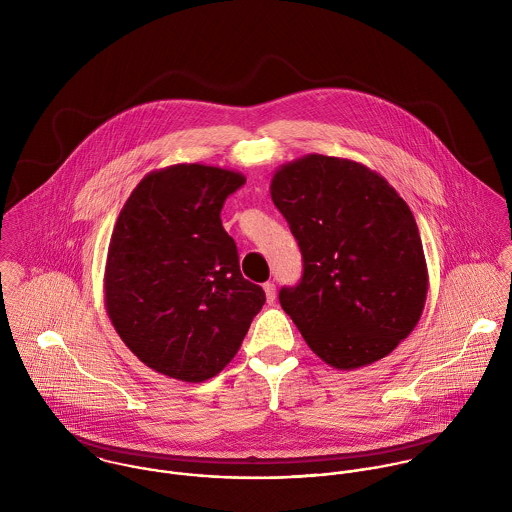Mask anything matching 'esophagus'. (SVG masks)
<instances>
[{
	"mask_svg": "<svg viewBox=\"0 0 512 512\" xmlns=\"http://www.w3.org/2000/svg\"><path fill=\"white\" fill-rule=\"evenodd\" d=\"M264 292H266L268 303H274V301H276V286H274V282H266V284H264Z\"/></svg>",
	"mask_w": 512,
	"mask_h": 512,
	"instance_id": "1",
	"label": "esophagus"
}]
</instances>
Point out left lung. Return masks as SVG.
<instances>
[{"label": "left lung", "mask_w": 512, "mask_h": 512, "mask_svg": "<svg viewBox=\"0 0 512 512\" xmlns=\"http://www.w3.org/2000/svg\"><path fill=\"white\" fill-rule=\"evenodd\" d=\"M270 195L303 256L280 303L309 349L339 370L390 355L418 325L430 282L406 201L363 163L321 153L278 167Z\"/></svg>", "instance_id": "obj_1"}]
</instances>
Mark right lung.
<instances>
[{
	"mask_svg": "<svg viewBox=\"0 0 512 512\" xmlns=\"http://www.w3.org/2000/svg\"><path fill=\"white\" fill-rule=\"evenodd\" d=\"M246 177L203 163L147 173L122 207L104 270L106 313L151 370L217 376L238 353L266 293L242 278L220 211Z\"/></svg>",
	"mask_w": 512,
	"mask_h": 512,
	"instance_id": "right-lung-1",
	"label": "right lung"
}]
</instances>
